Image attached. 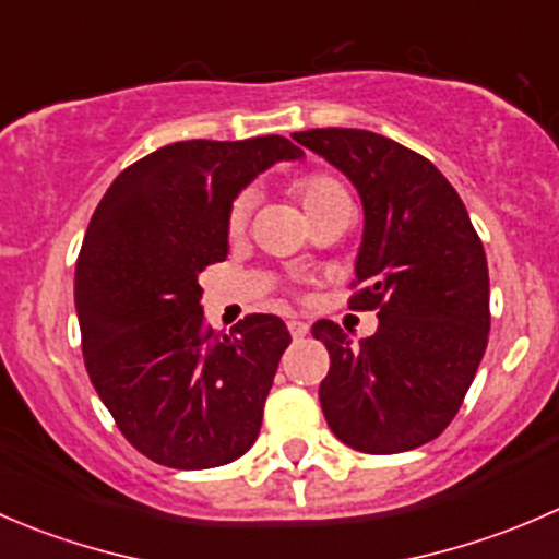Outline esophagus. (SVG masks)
<instances>
[{
  "label": "esophagus",
  "mask_w": 559,
  "mask_h": 559,
  "mask_svg": "<svg viewBox=\"0 0 559 559\" xmlns=\"http://www.w3.org/2000/svg\"><path fill=\"white\" fill-rule=\"evenodd\" d=\"M289 332H292V337H295V341H300V337L308 335V324H306V321H300V319H292L289 321Z\"/></svg>",
  "instance_id": "obj_1"
}]
</instances>
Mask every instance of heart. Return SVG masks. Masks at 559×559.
I'll return each mask as SVG.
<instances>
[{"instance_id":"obj_1","label":"heart","mask_w":559,"mask_h":559,"mask_svg":"<svg viewBox=\"0 0 559 559\" xmlns=\"http://www.w3.org/2000/svg\"><path fill=\"white\" fill-rule=\"evenodd\" d=\"M295 194L300 197L308 216L319 211V207L330 205V202L348 197L346 189H343L335 178H330V175H306V178H300L295 183ZM248 213H251V194H240L238 200L233 202V207H229V233H240V229L246 227Z\"/></svg>"}]
</instances>
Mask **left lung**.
<instances>
[{"mask_svg": "<svg viewBox=\"0 0 559 559\" xmlns=\"http://www.w3.org/2000/svg\"><path fill=\"white\" fill-rule=\"evenodd\" d=\"M292 138L357 189L365 227L348 308L379 311L376 335L357 346L335 321L313 324L330 352L321 411L357 452H408L447 430L484 357L487 253L454 186L425 156L365 129Z\"/></svg>", "mask_w": 559, "mask_h": 559, "instance_id": "8db88e82", "label": "left lung"}]
</instances>
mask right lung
<instances>
[{
	"label": "right lung",
	"instance_id": "obj_1",
	"mask_svg": "<svg viewBox=\"0 0 559 559\" xmlns=\"http://www.w3.org/2000/svg\"><path fill=\"white\" fill-rule=\"evenodd\" d=\"M302 156L278 134L165 145L118 175L88 222L75 264L83 359L118 430L159 465L205 471L257 441L292 335L270 313L213 332L197 278L227 259L240 191Z\"/></svg>",
	"mask_w": 559,
	"mask_h": 559
}]
</instances>
